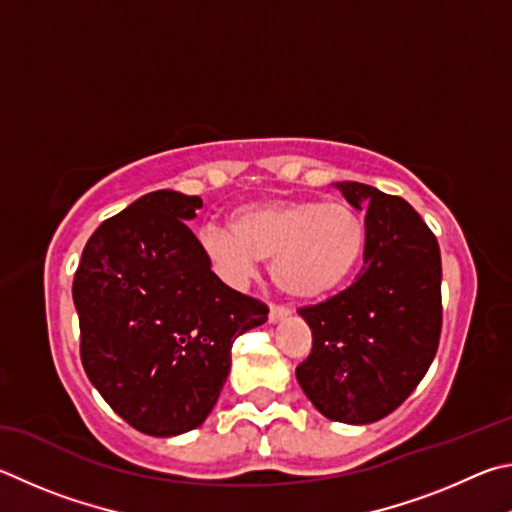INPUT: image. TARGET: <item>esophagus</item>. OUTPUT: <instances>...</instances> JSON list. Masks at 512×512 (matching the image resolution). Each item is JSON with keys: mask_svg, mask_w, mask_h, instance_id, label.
Here are the masks:
<instances>
[{"mask_svg": "<svg viewBox=\"0 0 512 512\" xmlns=\"http://www.w3.org/2000/svg\"><path fill=\"white\" fill-rule=\"evenodd\" d=\"M290 315V308H285V306H279V303H272L270 306V324H276V321H281V319H285Z\"/></svg>", "mask_w": 512, "mask_h": 512, "instance_id": "obj_1", "label": "esophagus"}]
</instances>
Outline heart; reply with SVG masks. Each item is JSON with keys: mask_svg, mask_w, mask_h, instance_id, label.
Wrapping results in <instances>:
<instances>
[{"mask_svg": "<svg viewBox=\"0 0 512 512\" xmlns=\"http://www.w3.org/2000/svg\"><path fill=\"white\" fill-rule=\"evenodd\" d=\"M200 247L224 279L245 283L258 263L294 299H321L344 288L362 263L366 224L348 202L306 197L254 202L233 213L231 229L206 224Z\"/></svg>", "mask_w": 512, "mask_h": 512, "instance_id": "1", "label": "heart"}]
</instances>
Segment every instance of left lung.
I'll return each mask as SVG.
<instances>
[{"instance_id": "obj_1", "label": "left lung", "mask_w": 512, "mask_h": 512, "mask_svg": "<svg viewBox=\"0 0 512 512\" xmlns=\"http://www.w3.org/2000/svg\"><path fill=\"white\" fill-rule=\"evenodd\" d=\"M366 209L364 265L355 283L297 312L312 330L297 380L312 405L337 423L366 425L398 409L434 362L443 326L438 240L398 195L342 182Z\"/></svg>"}]
</instances>
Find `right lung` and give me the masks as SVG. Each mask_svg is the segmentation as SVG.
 Listing matches in <instances>:
<instances>
[{"instance_id": "right-lung-1", "label": "right lung", "mask_w": 512, "mask_h": 512, "mask_svg": "<svg viewBox=\"0 0 512 512\" xmlns=\"http://www.w3.org/2000/svg\"><path fill=\"white\" fill-rule=\"evenodd\" d=\"M197 209V195L139 197L92 233L71 288L89 382L150 436L204 423L229 375L233 342L270 312L211 272L186 227Z\"/></svg>"}]
</instances>
